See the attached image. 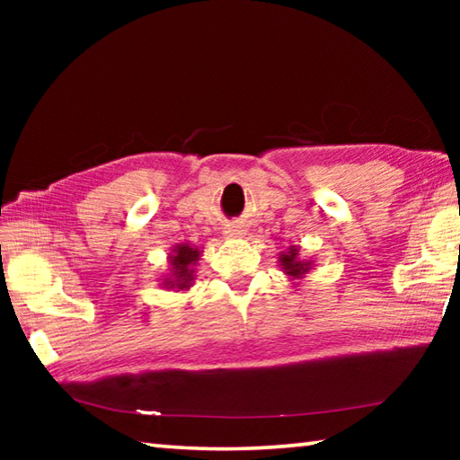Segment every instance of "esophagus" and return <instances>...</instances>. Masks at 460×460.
Listing matches in <instances>:
<instances>
[{
  "instance_id": "obj_1",
  "label": "esophagus",
  "mask_w": 460,
  "mask_h": 460,
  "mask_svg": "<svg viewBox=\"0 0 460 460\" xmlns=\"http://www.w3.org/2000/svg\"><path fill=\"white\" fill-rule=\"evenodd\" d=\"M225 233H229V235H239V229L237 227H227V231Z\"/></svg>"
}]
</instances>
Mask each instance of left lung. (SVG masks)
<instances>
[{
	"mask_svg": "<svg viewBox=\"0 0 460 460\" xmlns=\"http://www.w3.org/2000/svg\"><path fill=\"white\" fill-rule=\"evenodd\" d=\"M278 263L290 279L306 278L314 270V260H302L298 253V245H290L286 252L278 253Z\"/></svg>",
	"mask_w": 460,
	"mask_h": 460,
	"instance_id": "left-lung-1",
	"label": "left lung"
}]
</instances>
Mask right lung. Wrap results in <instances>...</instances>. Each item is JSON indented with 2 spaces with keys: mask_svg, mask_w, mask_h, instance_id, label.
<instances>
[{
  "mask_svg": "<svg viewBox=\"0 0 460 460\" xmlns=\"http://www.w3.org/2000/svg\"><path fill=\"white\" fill-rule=\"evenodd\" d=\"M200 260V249L190 243H178L168 253V274L162 278V288L184 292L194 284V266Z\"/></svg>",
  "mask_w": 460,
  "mask_h": 460,
  "instance_id": "add662e5",
  "label": "right lung"
}]
</instances>
